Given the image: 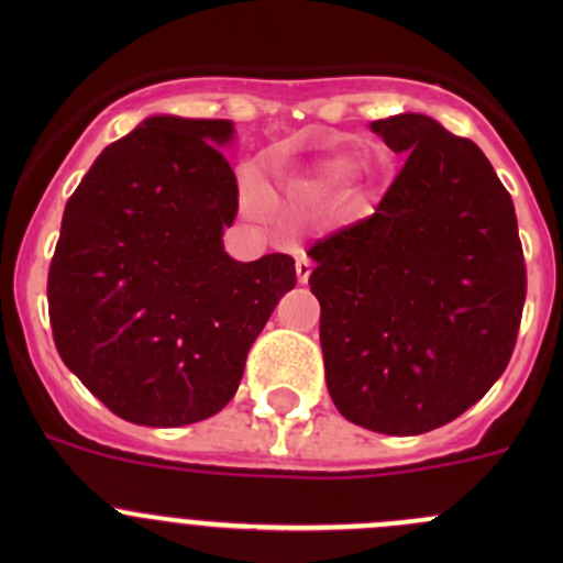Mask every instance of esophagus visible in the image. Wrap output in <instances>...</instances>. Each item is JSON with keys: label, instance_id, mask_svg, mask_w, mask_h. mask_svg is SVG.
Returning a JSON list of instances; mask_svg holds the SVG:
<instances>
[{"label": "esophagus", "instance_id": "obj_1", "mask_svg": "<svg viewBox=\"0 0 563 563\" xmlns=\"http://www.w3.org/2000/svg\"><path fill=\"white\" fill-rule=\"evenodd\" d=\"M310 272H313V261H310L308 255H299V258H297V277H299V283H308Z\"/></svg>", "mask_w": 563, "mask_h": 563}]
</instances>
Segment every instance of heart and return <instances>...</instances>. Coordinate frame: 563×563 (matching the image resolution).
Segmentation results:
<instances>
[{"label": "heart", "mask_w": 563, "mask_h": 563, "mask_svg": "<svg viewBox=\"0 0 563 563\" xmlns=\"http://www.w3.org/2000/svg\"><path fill=\"white\" fill-rule=\"evenodd\" d=\"M340 168H343V161H340V157H334V161H329L327 172L329 174H338ZM240 201H242V207H245L250 214H255V218H258V214L264 212V192H261V181H258V176H255L253 172L242 174V179H240Z\"/></svg>", "instance_id": "1"}]
</instances>
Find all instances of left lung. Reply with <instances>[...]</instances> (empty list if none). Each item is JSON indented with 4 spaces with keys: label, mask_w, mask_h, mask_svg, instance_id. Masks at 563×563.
<instances>
[{
    "label": "left lung",
    "mask_w": 563,
    "mask_h": 563,
    "mask_svg": "<svg viewBox=\"0 0 563 563\" xmlns=\"http://www.w3.org/2000/svg\"><path fill=\"white\" fill-rule=\"evenodd\" d=\"M373 133L406 163L371 218L308 250L327 389L349 422L419 435L509 365L526 302L512 198L468 139L422 113Z\"/></svg>",
    "instance_id": "1"
}]
</instances>
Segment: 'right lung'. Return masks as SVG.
Returning <instances> with one entry per match:
<instances>
[{
	"instance_id": "right-lung-1",
	"label": "right lung",
	"mask_w": 563,
	"mask_h": 563,
	"mask_svg": "<svg viewBox=\"0 0 563 563\" xmlns=\"http://www.w3.org/2000/svg\"><path fill=\"white\" fill-rule=\"evenodd\" d=\"M231 133L225 119L150 117L100 152L62 214L48 269L56 351L133 424L214 417L297 286L291 255L240 264L223 250L240 187L212 144Z\"/></svg>"
}]
</instances>
